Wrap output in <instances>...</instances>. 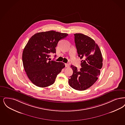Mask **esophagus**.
<instances>
[{
  "instance_id": "esophagus-1",
  "label": "esophagus",
  "mask_w": 125,
  "mask_h": 125,
  "mask_svg": "<svg viewBox=\"0 0 125 125\" xmlns=\"http://www.w3.org/2000/svg\"><path fill=\"white\" fill-rule=\"evenodd\" d=\"M65 66L66 67H69L70 66L68 64H65Z\"/></svg>"
}]
</instances>
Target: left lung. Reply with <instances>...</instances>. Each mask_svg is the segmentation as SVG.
<instances>
[{"instance_id":"8db88e82","label":"left lung","mask_w":125,"mask_h":125,"mask_svg":"<svg viewBox=\"0 0 125 125\" xmlns=\"http://www.w3.org/2000/svg\"><path fill=\"white\" fill-rule=\"evenodd\" d=\"M74 35L78 56L82 60L80 70L73 65L71 66L73 73L68 82L73 88L83 91L89 88L98 80L103 59L100 48L94 40L82 33Z\"/></svg>"}]
</instances>
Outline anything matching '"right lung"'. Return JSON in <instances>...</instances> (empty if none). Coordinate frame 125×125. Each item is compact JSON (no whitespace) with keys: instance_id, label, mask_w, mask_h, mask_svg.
Masks as SVG:
<instances>
[{"instance_id":"right-lung-1","label":"right lung","mask_w":125,"mask_h":125,"mask_svg":"<svg viewBox=\"0 0 125 125\" xmlns=\"http://www.w3.org/2000/svg\"><path fill=\"white\" fill-rule=\"evenodd\" d=\"M67 36L49 31L37 33L30 38L23 50L22 61L26 74L33 84L45 87L54 83L65 64L50 61L49 57L50 53H56L58 42Z\"/></svg>"}]
</instances>
